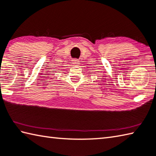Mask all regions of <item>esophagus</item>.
<instances>
[{
    "label": "esophagus",
    "mask_w": 156,
    "mask_h": 156,
    "mask_svg": "<svg viewBox=\"0 0 156 156\" xmlns=\"http://www.w3.org/2000/svg\"><path fill=\"white\" fill-rule=\"evenodd\" d=\"M73 64H79V61L78 60H77V59L73 60Z\"/></svg>",
    "instance_id": "esophagus-1"
}]
</instances>
